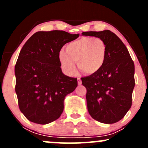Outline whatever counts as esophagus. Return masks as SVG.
Listing matches in <instances>:
<instances>
[{
	"mask_svg": "<svg viewBox=\"0 0 148 148\" xmlns=\"http://www.w3.org/2000/svg\"><path fill=\"white\" fill-rule=\"evenodd\" d=\"M77 80H78V84L81 85V84H82V81H81V78H78Z\"/></svg>",
	"mask_w": 148,
	"mask_h": 148,
	"instance_id": "esophagus-1",
	"label": "esophagus"
}]
</instances>
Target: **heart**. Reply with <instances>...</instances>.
Here are the masks:
<instances>
[{
  "mask_svg": "<svg viewBox=\"0 0 148 148\" xmlns=\"http://www.w3.org/2000/svg\"><path fill=\"white\" fill-rule=\"evenodd\" d=\"M66 52L58 53L60 67L68 75L76 72V64L84 73L92 74L102 69L106 62V45L102 39L97 37H83L66 45Z\"/></svg>",
  "mask_w": 148,
  "mask_h": 148,
  "instance_id": "b5f03b06",
  "label": "heart"
}]
</instances>
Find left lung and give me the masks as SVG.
Masks as SVG:
<instances>
[{"label": "left lung", "instance_id": "obj_1", "mask_svg": "<svg viewBox=\"0 0 148 148\" xmlns=\"http://www.w3.org/2000/svg\"><path fill=\"white\" fill-rule=\"evenodd\" d=\"M82 35L102 39L107 49L102 69L81 78L87 90L88 111L92 118L100 123H115L124 118L132 106L135 86L134 63L123 42L111 30L84 32Z\"/></svg>", "mask_w": 148, "mask_h": 148}]
</instances>
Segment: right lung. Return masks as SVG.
Segmentation results:
<instances>
[{"instance_id": "obj_1", "label": "right lung", "mask_w": 148, "mask_h": 148, "mask_svg": "<svg viewBox=\"0 0 148 148\" xmlns=\"http://www.w3.org/2000/svg\"><path fill=\"white\" fill-rule=\"evenodd\" d=\"M79 36L63 30L39 31L22 47L14 69L15 91L20 111L30 122L46 125L62 114L64 98L78 82L62 72L58 53Z\"/></svg>"}]
</instances>
